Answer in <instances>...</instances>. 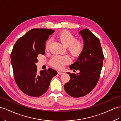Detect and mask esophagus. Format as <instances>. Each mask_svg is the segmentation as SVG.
<instances>
[{
	"mask_svg": "<svg viewBox=\"0 0 121 121\" xmlns=\"http://www.w3.org/2000/svg\"><path fill=\"white\" fill-rule=\"evenodd\" d=\"M57 73H58V74L59 75H61V74H63V72H60V71H58V72H57Z\"/></svg>",
	"mask_w": 121,
	"mask_h": 121,
	"instance_id": "obj_1",
	"label": "esophagus"
}]
</instances>
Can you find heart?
Masks as SVG:
<instances>
[{
  "mask_svg": "<svg viewBox=\"0 0 121 121\" xmlns=\"http://www.w3.org/2000/svg\"><path fill=\"white\" fill-rule=\"evenodd\" d=\"M56 38L63 45L66 47L70 54L74 57H77L83 52L84 49V43L79 39H76L74 35L68 31H63L58 33ZM50 42H48L45 45V49L48 51ZM70 62L68 55L53 56L49 61V64L52 67L57 69H62L63 67Z\"/></svg>",
  "mask_w": 121,
  "mask_h": 121,
  "instance_id": "heart-1",
  "label": "heart"
}]
</instances>
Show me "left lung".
Instances as JSON below:
<instances>
[{
  "label": "left lung",
  "instance_id": "1",
  "mask_svg": "<svg viewBox=\"0 0 121 121\" xmlns=\"http://www.w3.org/2000/svg\"><path fill=\"white\" fill-rule=\"evenodd\" d=\"M83 38L84 49L77 60L70 66V69L79 70V73L67 72L70 76L69 82L64 85L66 92L74 98L84 96L90 92L99 80L103 67L104 54L99 38L89 29L79 32Z\"/></svg>",
  "mask_w": 121,
  "mask_h": 121
}]
</instances>
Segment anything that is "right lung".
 I'll use <instances>...</instances> for the list:
<instances>
[{
  "label": "right lung",
  "instance_id": "right-lung-1",
  "mask_svg": "<svg viewBox=\"0 0 121 121\" xmlns=\"http://www.w3.org/2000/svg\"><path fill=\"white\" fill-rule=\"evenodd\" d=\"M54 31L33 29L17 40L11 54V61L16 83L22 92L30 96L39 97L48 89L52 78L57 71L52 68L39 72L35 64L38 55L45 54L46 40Z\"/></svg>",
  "mask_w": 121,
  "mask_h": 121
}]
</instances>
